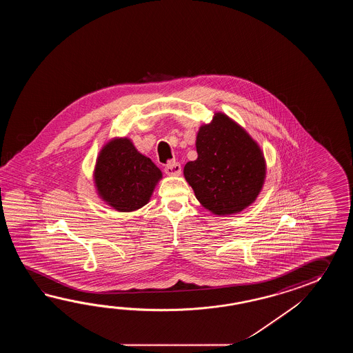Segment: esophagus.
<instances>
[{"label":"esophagus","mask_w":353,"mask_h":353,"mask_svg":"<svg viewBox=\"0 0 353 353\" xmlns=\"http://www.w3.org/2000/svg\"><path fill=\"white\" fill-rule=\"evenodd\" d=\"M164 172H165L166 175H170V176L179 175V174L181 173V166H180L179 163H176V161H169V163L166 164Z\"/></svg>","instance_id":"1"}]
</instances>
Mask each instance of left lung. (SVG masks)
<instances>
[{
	"label": "left lung",
	"instance_id": "8db88e82",
	"mask_svg": "<svg viewBox=\"0 0 353 353\" xmlns=\"http://www.w3.org/2000/svg\"><path fill=\"white\" fill-rule=\"evenodd\" d=\"M198 158L184 176L204 208L218 216L239 213L255 202L266 174L263 151L251 136L218 112L196 135Z\"/></svg>",
	"mask_w": 353,
	"mask_h": 353
}]
</instances>
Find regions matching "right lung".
<instances>
[{
    "label": "right lung",
    "instance_id": "1",
    "mask_svg": "<svg viewBox=\"0 0 353 353\" xmlns=\"http://www.w3.org/2000/svg\"><path fill=\"white\" fill-rule=\"evenodd\" d=\"M161 172L128 139H113L98 155L94 183L99 196L119 212H132L150 201Z\"/></svg>",
    "mask_w": 353,
    "mask_h": 353
}]
</instances>
